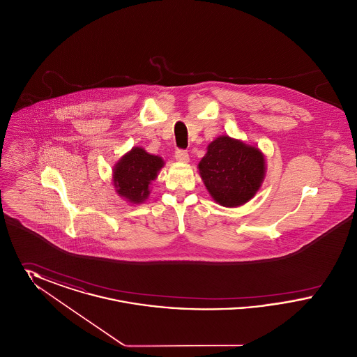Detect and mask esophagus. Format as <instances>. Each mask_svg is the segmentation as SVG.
Segmentation results:
<instances>
[{"label":"esophagus","instance_id":"esophagus-1","mask_svg":"<svg viewBox=\"0 0 357 357\" xmlns=\"http://www.w3.org/2000/svg\"><path fill=\"white\" fill-rule=\"evenodd\" d=\"M175 159H176L178 162H188V153H187L186 150L178 149V150L175 151Z\"/></svg>","mask_w":357,"mask_h":357}]
</instances>
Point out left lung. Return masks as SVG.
Wrapping results in <instances>:
<instances>
[{"label": "left lung", "instance_id": "obj_1", "mask_svg": "<svg viewBox=\"0 0 357 357\" xmlns=\"http://www.w3.org/2000/svg\"><path fill=\"white\" fill-rule=\"evenodd\" d=\"M199 172L218 204L236 207L250 201L258 191L265 175V159L258 149L220 136L208 144Z\"/></svg>", "mask_w": 357, "mask_h": 357}]
</instances>
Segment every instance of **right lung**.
<instances>
[{
    "instance_id": "add662e5",
    "label": "right lung",
    "mask_w": 357,
    "mask_h": 357,
    "mask_svg": "<svg viewBox=\"0 0 357 357\" xmlns=\"http://www.w3.org/2000/svg\"><path fill=\"white\" fill-rule=\"evenodd\" d=\"M162 166V158L150 155L140 147L132 149L114 169L116 191L132 204L143 202L149 197V187Z\"/></svg>"
}]
</instances>
